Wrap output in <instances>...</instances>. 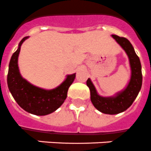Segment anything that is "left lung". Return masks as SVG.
I'll use <instances>...</instances> for the list:
<instances>
[{"mask_svg":"<svg viewBox=\"0 0 151 151\" xmlns=\"http://www.w3.org/2000/svg\"><path fill=\"white\" fill-rule=\"evenodd\" d=\"M112 37L121 45L127 54L130 62L131 76L130 81L124 90L116 93L113 97H101L97 93L96 88L88 78L87 85L91 91V100L97 110L107 114H117L126 111L136 99L142 86V71L140 59L136 54L132 44L125 37L112 35Z\"/></svg>","mask_w":151,"mask_h":151,"instance_id":"left-lung-1","label":"left lung"}]
</instances>
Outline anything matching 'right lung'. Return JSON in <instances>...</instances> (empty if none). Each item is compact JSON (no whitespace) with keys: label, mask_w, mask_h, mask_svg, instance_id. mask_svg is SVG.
Segmentation results:
<instances>
[{"label":"right lung","mask_w":151,"mask_h":151,"mask_svg":"<svg viewBox=\"0 0 151 151\" xmlns=\"http://www.w3.org/2000/svg\"><path fill=\"white\" fill-rule=\"evenodd\" d=\"M28 37H25L21 40L17 50L11 57L7 73V85L16 102L25 111L38 116L47 115L56 111L64 103L68 88L75 79L76 73L67 76L60 85L52 90L43 89L29 83L21 75L17 64L21 44Z\"/></svg>","instance_id":"right-lung-1"}]
</instances>
